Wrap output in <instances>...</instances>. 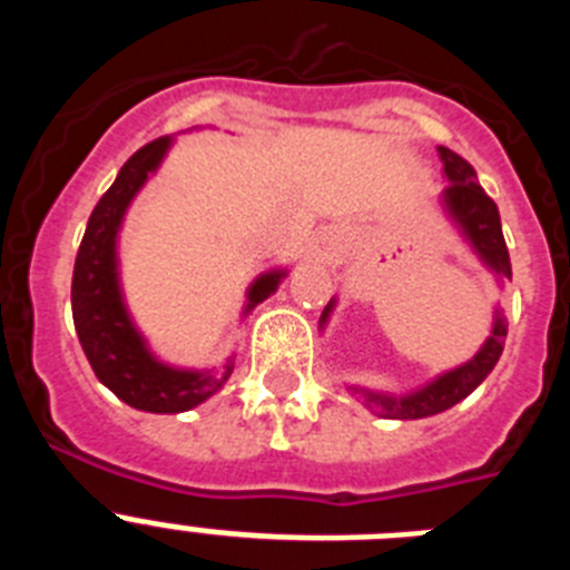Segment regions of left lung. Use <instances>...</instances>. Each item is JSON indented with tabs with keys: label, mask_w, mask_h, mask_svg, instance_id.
Wrapping results in <instances>:
<instances>
[{
	"label": "left lung",
	"mask_w": 570,
	"mask_h": 570,
	"mask_svg": "<svg viewBox=\"0 0 570 570\" xmlns=\"http://www.w3.org/2000/svg\"><path fill=\"white\" fill-rule=\"evenodd\" d=\"M442 159V176L448 179L445 190L440 194V205L445 210V216L451 219L456 230H460L462 239L468 242V248L476 254V259L485 265L493 274L497 285L502 288V282L511 279V256L505 248V236H502V223L500 210L493 205L491 196L482 190V185L476 183V170L462 159L460 154H454L451 148H436ZM336 308V299H331L325 305L320 316V331L328 325L331 314ZM508 336V322L502 308L497 305L493 308V325L491 336L482 342V347L462 365L451 367L445 374L434 376L431 382H425L422 387L411 391V394H385V391H371V387L362 385H347V391L354 396H360L362 405L367 411H374L376 416H385V420H422V416H434L454 407L456 402L465 400L471 391L482 385L488 374L493 371L497 360L502 356V347H505Z\"/></svg>",
	"instance_id": "obj_1"
}]
</instances>
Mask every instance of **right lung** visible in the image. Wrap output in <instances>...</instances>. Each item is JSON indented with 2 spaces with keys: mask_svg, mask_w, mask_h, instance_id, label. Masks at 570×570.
Returning a JSON list of instances; mask_svg holds the SVG:
<instances>
[{
  "mask_svg": "<svg viewBox=\"0 0 570 570\" xmlns=\"http://www.w3.org/2000/svg\"><path fill=\"white\" fill-rule=\"evenodd\" d=\"M170 145L174 136H159L136 150L116 174V183L90 214L73 265V285H70L73 325L97 380L110 387L125 405L148 414H183L203 405L228 382L236 360V354H230L219 367H176L163 362L150 351L142 331L136 328L125 302L122 279H119V230L130 203L159 170ZM285 276H288L285 268L256 276L245 291L242 320L259 302L268 299Z\"/></svg>",
  "mask_w": 570,
  "mask_h": 570,
  "instance_id": "obj_1",
  "label": "right lung"
}]
</instances>
